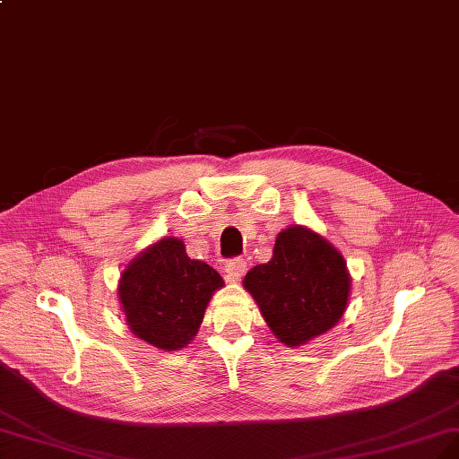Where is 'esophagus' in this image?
<instances>
[{"instance_id":"1","label":"esophagus","mask_w":459,"mask_h":459,"mask_svg":"<svg viewBox=\"0 0 459 459\" xmlns=\"http://www.w3.org/2000/svg\"><path fill=\"white\" fill-rule=\"evenodd\" d=\"M224 270L230 281H239L247 272V262L243 258H233L224 264Z\"/></svg>"}]
</instances>
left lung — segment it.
<instances>
[{"label":"left lung","instance_id":"left-lung-1","mask_svg":"<svg viewBox=\"0 0 459 459\" xmlns=\"http://www.w3.org/2000/svg\"><path fill=\"white\" fill-rule=\"evenodd\" d=\"M243 287L273 336L298 347L338 325L350 302L351 277L326 237L292 224L277 235L272 260L252 267Z\"/></svg>","mask_w":459,"mask_h":459}]
</instances>
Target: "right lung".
Listing matches in <instances>:
<instances>
[{"mask_svg": "<svg viewBox=\"0 0 459 459\" xmlns=\"http://www.w3.org/2000/svg\"><path fill=\"white\" fill-rule=\"evenodd\" d=\"M224 279L207 262L186 255L178 237H161L125 267L117 296L133 334L161 351H177L197 336L212 294Z\"/></svg>", "mask_w": 459, "mask_h": 459, "instance_id": "1", "label": "right lung"}]
</instances>
